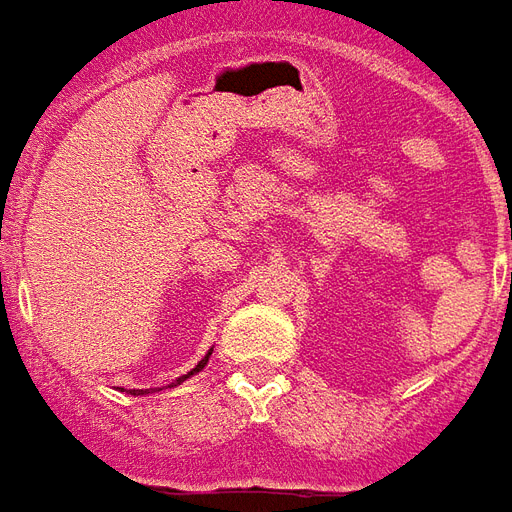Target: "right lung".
<instances>
[{"label":"right lung","instance_id":"obj_1","mask_svg":"<svg viewBox=\"0 0 512 512\" xmlns=\"http://www.w3.org/2000/svg\"><path fill=\"white\" fill-rule=\"evenodd\" d=\"M208 356H211V351H208V354H205V359H202V362H200V365H197V367H194V370H191V373H189V376H194V373H200V370H202V367H205V365H208ZM189 376H183V378H178V384H180V381H186V378H189ZM134 395H139V392H134Z\"/></svg>","mask_w":512,"mask_h":512}]
</instances>
